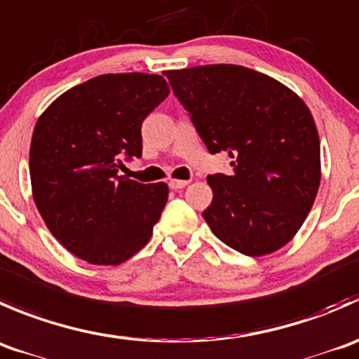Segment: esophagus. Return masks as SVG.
<instances>
[{"instance_id": "34e87169", "label": "esophagus", "mask_w": 359, "mask_h": 359, "mask_svg": "<svg viewBox=\"0 0 359 359\" xmlns=\"http://www.w3.org/2000/svg\"><path fill=\"white\" fill-rule=\"evenodd\" d=\"M188 184V181L184 180H171L169 181V187L172 188V190H181V188H184Z\"/></svg>"}]
</instances>
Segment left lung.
<instances>
[{"label":"left lung","instance_id":"1","mask_svg":"<svg viewBox=\"0 0 359 359\" xmlns=\"http://www.w3.org/2000/svg\"><path fill=\"white\" fill-rule=\"evenodd\" d=\"M211 154L229 151L233 172L208 176L202 212L219 241L248 257L281 250L307 218L321 181L312 113L292 88L236 64L165 71Z\"/></svg>","mask_w":359,"mask_h":359}]
</instances>
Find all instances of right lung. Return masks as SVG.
Instances as JSON below:
<instances>
[{
    "instance_id": "obj_1",
    "label": "right lung",
    "mask_w": 359,
    "mask_h": 359,
    "mask_svg": "<svg viewBox=\"0 0 359 359\" xmlns=\"http://www.w3.org/2000/svg\"><path fill=\"white\" fill-rule=\"evenodd\" d=\"M169 92L161 74H99L38 118L29 148L34 204L74 257L120 265L150 241L169 187L137 183L118 169L123 158L141 157V123Z\"/></svg>"
}]
</instances>
